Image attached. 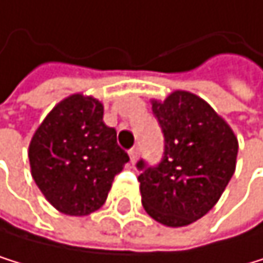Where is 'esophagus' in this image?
<instances>
[{
	"instance_id": "34e87169",
	"label": "esophagus",
	"mask_w": 263,
	"mask_h": 263,
	"mask_svg": "<svg viewBox=\"0 0 263 263\" xmlns=\"http://www.w3.org/2000/svg\"><path fill=\"white\" fill-rule=\"evenodd\" d=\"M139 152H140V150H139V147H133V148L129 150V156H130V161H133V163H134V161L137 160V156H139Z\"/></svg>"
}]
</instances>
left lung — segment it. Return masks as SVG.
<instances>
[{"label":"left lung","mask_w":263,"mask_h":263,"mask_svg":"<svg viewBox=\"0 0 263 263\" xmlns=\"http://www.w3.org/2000/svg\"><path fill=\"white\" fill-rule=\"evenodd\" d=\"M164 137L161 161H137L142 204L150 217L167 227H183L208 214L229 185L238 155L230 126L195 94L176 91L153 100Z\"/></svg>","instance_id":"8db88e82"}]
</instances>
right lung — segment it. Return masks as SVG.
Returning a JSON list of instances; mask_svg holds the SVG:
<instances>
[{
	"label": "right lung",
	"instance_id": "add662e5",
	"mask_svg": "<svg viewBox=\"0 0 263 263\" xmlns=\"http://www.w3.org/2000/svg\"><path fill=\"white\" fill-rule=\"evenodd\" d=\"M31 176L46 199L68 216H87L108 196L129 161L94 97L70 96L46 116L30 150Z\"/></svg>",
	"mask_w": 263,
	"mask_h": 263
}]
</instances>
